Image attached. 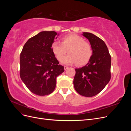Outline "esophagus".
<instances>
[{"label": "esophagus", "mask_w": 131, "mask_h": 131, "mask_svg": "<svg viewBox=\"0 0 131 131\" xmlns=\"http://www.w3.org/2000/svg\"><path fill=\"white\" fill-rule=\"evenodd\" d=\"M64 70H67V69L68 68V66H64Z\"/></svg>", "instance_id": "1"}]
</instances>
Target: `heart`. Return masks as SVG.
Returning a JSON list of instances; mask_svg holds the SVG:
<instances>
[{"instance_id": "heart-1", "label": "heart", "mask_w": 131, "mask_h": 131, "mask_svg": "<svg viewBox=\"0 0 131 131\" xmlns=\"http://www.w3.org/2000/svg\"><path fill=\"white\" fill-rule=\"evenodd\" d=\"M51 50L55 57L61 61L68 51L70 54L62 60L64 64L83 66L88 63L92 54L91 45L84 41L82 37L76 34H70L62 38V43L54 41L51 45Z\"/></svg>"}]
</instances>
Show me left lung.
<instances>
[{"instance_id": "left-lung-1", "label": "left lung", "mask_w": 131, "mask_h": 131, "mask_svg": "<svg viewBox=\"0 0 131 131\" xmlns=\"http://www.w3.org/2000/svg\"><path fill=\"white\" fill-rule=\"evenodd\" d=\"M92 49V54L87 64L75 69L74 86L81 96H96L108 84L111 78V56L106 44L93 34L84 32Z\"/></svg>"}]
</instances>
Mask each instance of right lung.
I'll return each mask as SVG.
<instances>
[{
	"mask_svg": "<svg viewBox=\"0 0 131 131\" xmlns=\"http://www.w3.org/2000/svg\"><path fill=\"white\" fill-rule=\"evenodd\" d=\"M54 31H42L28 39L20 54V77L30 92L38 96L52 93L56 78L64 71L51 50L58 35Z\"/></svg>",
	"mask_w": 131,
	"mask_h": 131,
	"instance_id": "obj_1",
	"label": "right lung"
}]
</instances>
